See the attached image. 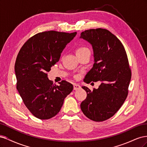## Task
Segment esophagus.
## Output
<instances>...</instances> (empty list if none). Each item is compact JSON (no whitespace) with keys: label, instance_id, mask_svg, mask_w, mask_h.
Masks as SVG:
<instances>
[{"label":"esophagus","instance_id":"1","mask_svg":"<svg viewBox=\"0 0 147 147\" xmlns=\"http://www.w3.org/2000/svg\"><path fill=\"white\" fill-rule=\"evenodd\" d=\"M81 86L79 85V84H77V83H74V90H80V89Z\"/></svg>","mask_w":147,"mask_h":147}]
</instances>
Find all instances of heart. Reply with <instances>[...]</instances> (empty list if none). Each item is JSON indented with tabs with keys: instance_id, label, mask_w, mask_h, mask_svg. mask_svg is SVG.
<instances>
[{
	"instance_id": "1",
	"label": "heart",
	"mask_w": 147,
	"mask_h": 147,
	"mask_svg": "<svg viewBox=\"0 0 147 147\" xmlns=\"http://www.w3.org/2000/svg\"><path fill=\"white\" fill-rule=\"evenodd\" d=\"M75 52H76L77 55H78L83 54V53H85L90 52V51L89 50V49L85 47H78L76 48Z\"/></svg>"
}]
</instances>
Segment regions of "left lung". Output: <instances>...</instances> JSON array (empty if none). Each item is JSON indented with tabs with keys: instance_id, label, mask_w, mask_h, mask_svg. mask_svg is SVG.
Returning <instances> with one entry per match:
<instances>
[{
	"instance_id": "left-lung-1",
	"label": "left lung",
	"mask_w": 147,
	"mask_h": 147,
	"mask_svg": "<svg viewBox=\"0 0 147 147\" xmlns=\"http://www.w3.org/2000/svg\"><path fill=\"white\" fill-rule=\"evenodd\" d=\"M80 38L91 44L94 53V63L84 82H101L92 91L82 86L87 96L80 107L89 119L103 121L117 112L127 96L131 70L127 54L119 40L107 29L86 30Z\"/></svg>"
}]
</instances>
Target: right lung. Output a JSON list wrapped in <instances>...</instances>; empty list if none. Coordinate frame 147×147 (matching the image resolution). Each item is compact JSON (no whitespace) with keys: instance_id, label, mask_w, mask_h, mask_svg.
Listing matches in <instances>:
<instances>
[{"instance_id":"right-lung-1","label":"right lung","mask_w":147,"mask_h":147,"mask_svg":"<svg viewBox=\"0 0 147 147\" xmlns=\"http://www.w3.org/2000/svg\"><path fill=\"white\" fill-rule=\"evenodd\" d=\"M76 35V32L55 30L40 32L28 39L18 54L15 64L16 89L26 107L38 119L55 117L73 90L72 84L65 80L59 85L53 84L47 72Z\"/></svg>"}]
</instances>
